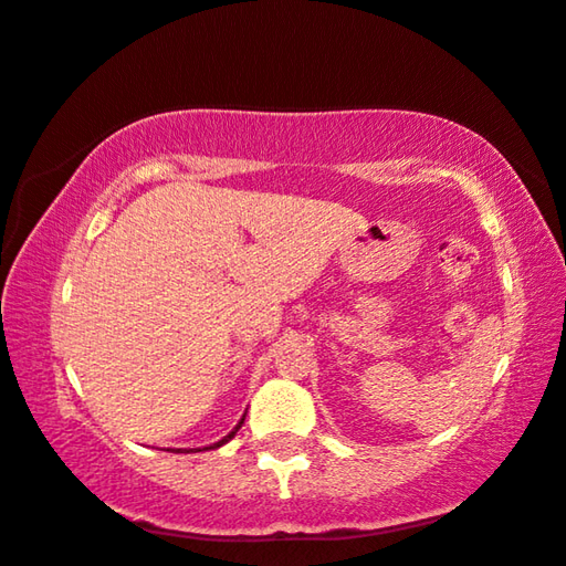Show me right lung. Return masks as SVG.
Instances as JSON below:
<instances>
[{"mask_svg":"<svg viewBox=\"0 0 566 566\" xmlns=\"http://www.w3.org/2000/svg\"><path fill=\"white\" fill-rule=\"evenodd\" d=\"M244 417H247V413H244ZM244 417H242V419H240V423H237V426H234V429H232V431H230V433H228V436H224V438H220V441H218V443H212V446H206V448H203V450H216V448H220V446H224V443H228V441H232V438H234V433H237V431H240V429H242V423H244ZM186 453H193V450H186Z\"/></svg>","mask_w":566,"mask_h":566,"instance_id":"right-lung-1","label":"right lung"}]
</instances>
